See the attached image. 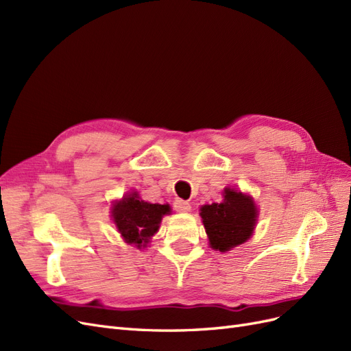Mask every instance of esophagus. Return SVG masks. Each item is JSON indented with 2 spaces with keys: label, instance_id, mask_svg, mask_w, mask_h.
I'll use <instances>...</instances> for the list:
<instances>
[{
  "label": "esophagus",
  "instance_id": "34e87169",
  "mask_svg": "<svg viewBox=\"0 0 351 351\" xmlns=\"http://www.w3.org/2000/svg\"><path fill=\"white\" fill-rule=\"evenodd\" d=\"M174 209L177 212H190V209H192V206H190L189 202L186 200H182V199H177L174 202Z\"/></svg>",
  "mask_w": 351,
  "mask_h": 351
}]
</instances>
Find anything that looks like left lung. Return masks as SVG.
I'll list each match as a JSON object with an SVG mask.
<instances>
[{
  "label": "left lung",
  "instance_id": "1",
  "mask_svg": "<svg viewBox=\"0 0 351 351\" xmlns=\"http://www.w3.org/2000/svg\"><path fill=\"white\" fill-rule=\"evenodd\" d=\"M258 215L252 196L228 187L224 190V200L221 204L200 208L210 247L219 252H228L247 241L253 234Z\"/></svg>",
  "mask_w": 351,
  "mask_h": 351
}]
</instances>
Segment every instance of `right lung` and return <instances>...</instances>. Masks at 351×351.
I'll return each instance as SVG.
<instances>
[{"label": "right lung", "instance_id": "add662e5", "mask_svg": "<svg viewBox=\"0 0 351 351\" xmlns=\"http://www.w3.org/2000/svg\"><path fill=\"white\" fill-rule=\"evenodd\" d=\"M112 219L125 243L137 249L146 247V243L155 234L162 217L171 212L169 205L149 204L136 192L124 196L112 205Z\"/></svg>", "mask_w": 351, "mask_h": 351}]
</instances>
